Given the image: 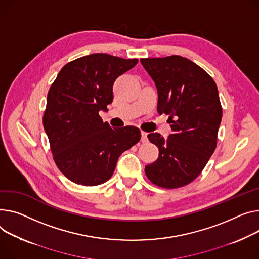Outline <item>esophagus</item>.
Returning <instances> with one entry per match:
<instances>
[{"label": "esophagus", "mask_w": 259, "mask_h": 259, "mask_svg": "<svg viewBox=\"0 0 259 259\" xmlns=\"http://www.w3.org/2000/svg\"><path fill=\"white\" fill-rule=\"evenodd\" d=\"M142 143H147L148 142V133L145 131H142Z\"/></svg>", "instance_id": "obj_1"}]
</instances>
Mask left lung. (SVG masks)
<instances>
[{
	"label": "left lung",
	"mask_w": 259,
	"mask_h": 259,
	"mask_svg": "<svg viewBox=\"0 0 259 259\" xmlns=\"http://www.w3.org/2000/svg\"><path fill=\"white\" fill-rule=\"evenodd\" d=\"M141 62L157 88V111L168 115L173 131L166 141L159 133L148 134L159 155L146 165L145 173L163 188L187 185L201 174L217 148L222 119L217 84L202 67L178 55Z\"/></svg>",
	"instance_id": "8db88e82"
}]
</instances>
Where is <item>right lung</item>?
<instances>
[{
	"mask_svg": "<svg viewBox=\"0 0 259 259\" xmlns=\"http://www.w3.org/2000/svg\"><path fill=\"white\" fill-rule=\"evenodd\" d=\"M137 59L96 53L66 63L52 83L42 117L61 173L84 186L106 182L120 154L141 140L134 126L110 128L99 115L113 100L112 86Z\"/></svg>",
	"mask_w": 259,
	"mask_h": 259,
	"instance_id": "1",
	"label": "right lung"
}]
</instances>
